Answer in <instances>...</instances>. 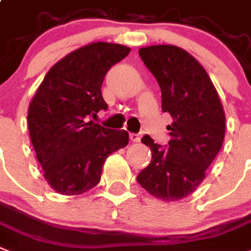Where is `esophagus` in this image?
Returning <instances> with one entry per match:
<instances>
[{
  "mask_svg": "<svg viewBox=\"0 0 251 251\" xmlns=\"http://www.w3.org/2000/svg\"><path fill=\"white\" fill-rule=\"evenodd\" d=\"M130 140L134 142V143H138L140 140V135L139 134H136V132H131V134H130Z\"/></svg>",
  "mask_w": 251,
  "mask_h": 251,
  "instance_id": "34e87169",
  "label": "esophagus"
}]
</instances>
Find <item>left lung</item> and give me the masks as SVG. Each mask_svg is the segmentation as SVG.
I'll return each mask as SVG.
<instances>
[{"instance_id":"1","label":"left lung","mask_w":251,"mask_h":251,"mask_svg":"<svg viewBox=\"0 0 251 251\" xmlns=\"http://www.w3.org/2000/svg\"><path fill=\"white\" fill-rule=\"evenodd\" d=\"M139 56L157 81L162 111L173 122L166 127L172 138L166 147L150 135L142 138L152 161L136 180L152 196L175 201L205 178L225 140L226 116L210 77L192 55L173 45H156L140 49Z\"/></svg>"}]
</instances>
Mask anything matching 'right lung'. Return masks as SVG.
<instances>
[{"label": "right lung", "mask_w": 251, "mask_h": 251, "mask_svg": "<svg viewBox=\"0 0 251 251\" xmlns=\"http://www.w3.org/2000/svg\"><path fill=\"white\" fill-rule=\"evenodd\" d=\"M130 49L94 42L59 60L45 76L28 109V129L45 179L62 195H81L100 180L112 152L129 143V132L91 121L107 111L101 83Z\"/></svg>", "instance_id": "add662e5"}]
</instances>
